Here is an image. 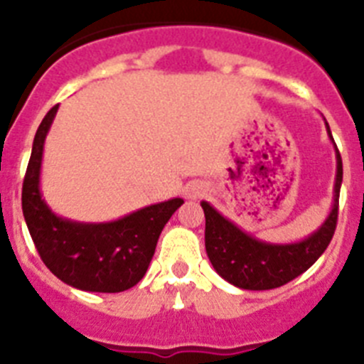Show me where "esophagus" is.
Returning a JSON list of instances; mask_svg holds the SVG:
<instances>
[{
	"label": "esophagus",
	"instance_id": "obj_1",
	"mask_svg": "<svg viewBox=\"0 0 364 364\" xmlns=\"http://www.w3.org/2000/svg\"><path fill=\"white\" fill-rule=\"evenodd\" d=\"M205 193V188L202 184H198V182H193V184H189L188 188H186V195H188V198H198L202 197Z\"/></svg>",
	"mask_w": 364,
	"mask_h": 364
}]
</instances>
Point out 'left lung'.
<instances>
[{
	"label": "left lung",
	"mask_w": 364,
	"mask_h": 364,
	"mask_svg": "<svg viewBox=\"0 0 364 364\" xmlns=\"http://www.w3.org/2000/svg\"><path fill=\"white\" fill-rule=\"evenodd\" d=\"M326 131L333 142L328 124ZM336 160L332 211L314 233L299 242L273 244L255 239L253 235L222 217L210 202L202 200L200 205L205 215V252L215 272L224 281L242 290H273L306 272L323 255L337 226L339 191L343 182V160L337 147Z\"/></svg>",
	"instance_id": "8db88e82"
}]
</instances>
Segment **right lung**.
Wrapping results in <instances>:
<instances>
[{
	"mask_svg": "<svg viewBox=\"0 0 364 364\" xmlns=\"http://www.w3.org/2000/svg\"><path fill=\"white\" fill-rule=\"evenodd\" d=\"M56 112L54 105L41 120L25 173L21 208L28 233L45 266L65 284L100 294L129 290L146 275L164 226L184 200L171 198L98 224L58 217L40 191L45 138Z\"/></svg>",
	"mask_w": 364,
	"mask_h": 364,
	"instance_id": "right-lung-1",
	"label": "right lung"
}]
</instances>
